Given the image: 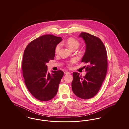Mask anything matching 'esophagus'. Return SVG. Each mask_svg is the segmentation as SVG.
Returning <instances> with one entry per match:
<instances>
[{"label": "esophagus", "mask_w": 129, "mask_h": 129, "mask_svg": "<svg viewBox=\"0 0 129 129\" xmlns=\"http://www.w3.org/2000/svg\"><path fill=\"white\" fill-rule=\"evenodd\" d=\"M64 74H65V75L70 74V72H69V71H65L64 72Z\"/></svg>", "instance_id": "1"}]
</instances>
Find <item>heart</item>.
Wrapping results in <instances>:
<instances>
[{
	"label": "heart",
	"instance_id": "obj_1",
	"mask_svg": "<svg viewBox=\"0 0 129 129\" xmlns=\"http://www.w3.org/2000/svg\"><path fill=\"white\" fill-rule=\"evenodd\" d=\"M67 45H68V46L70 48V49L71 50H73L74 48H78V46H79V43L78 41H77V40L74 39L73 38H70L67 40L66 41ZM60 47L61 45L60 44H58L56 47H55V52L56 54H58L59 52V51L60 50ZM77 61L76 59H72L70 62H69V66H70L72 64L76 62Z\"/></svg>",
	"mask_w": 129,
	"mask_h": 129
}]
</instances>
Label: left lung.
I'll return each instance as SVG.
<instances>
[{
	"label": "left lung",
	"instance_id": "left-lung-1",
	"mask_svg": "<svg viewBox=\"0 0 129 129\" xmlns=\"http://www.w3.org/2000/svg\"><path fill=\"white\" fill-rule=\"evenodd\" d=\"M86 44V51L81 62L85 66L86 75L82 77L77 72H73L71 83L75 95L84 99H89L97 94L106 78L107 70V55L106 48L101 40L86 33H81Z\"/></svg>",
	"mask_w": 129,
	"mask_h": 129
}]
</instances>
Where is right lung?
Segmentation results:
<instances>
[{
    "instance_id": "obj_1",
    "label": "right lung",
    "mask_w": 129,
    "mask_h": 129,
    "mask_svg": "<svg viewBox=\"0 0 129 129\" xmlns=\"http://www.w3.org/2000/svg\"><path fill=\"white\" fill-rule=\"evenodd\" d=\"M62 38L46 35L34 40L23 53L22 70L24 83L30 93L37 99L47 101L57 93L63 76L62 71H47L46 63L55 57L56 46Z\"/></svg>"
}]
</instances>
